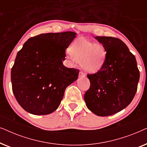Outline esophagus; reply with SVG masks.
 I'll return each instance as SVG.
<instances>
[{
	"mask_svg": "<svg viewBox=\"0 0 147 147\" xmlns=\"http://www.w3.org/2000/svg\"><path fill=\"white\" fill-rule=\"evenodd\" d=\"M79 76L80 77H85V74H84L83 71H80Z\"/></svg>",
	"mask_w": 147,
	"mask_h": 147,
	"instance_id": "obj_1",
	"label": "esophagus"
}]
</instances>
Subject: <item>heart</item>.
<instances>
[{
    "mask_svg": "<svg viewBox=\"0 0 147 147\" xmlns=\"http://www.w3.org/2000/svg\"><path fill=\"white\" fill-rule=\"evenodd\" d=\"M71 57L78 63L86 71H98L101 69L105 61L106 52L101 44L80 37L75 40L69 47Z\"/></svg>",
    "mask_w": 147,
    "mask_h": 147,
    "instance_id": "heart-1",
    "label": "heart"
}]
</instances>
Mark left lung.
<instances>
[{"label":"left lung","mask_w":147,"mask_h":147,"mask_svg":"<svg viewBox=\"0 0 147 147\" xmlns=\"http://www.w3.org/2000/svg\"><path fill=\"white\" fill-rule=\"evenodd\" d=\"M103 45L105 61L97 73L87 76L89 90L84 94L88 109L100 116L117 113L129 105L140 78L135 56L121 40L112 37H94Z\"/></svg>","instance_id":"left-lung-1"}]
</instances>
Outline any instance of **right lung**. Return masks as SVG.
I'll list each match as a JSON object with an SVG mask.
<instances>
[{
	"instance_id": "add662e5",
	"label": "right lung",
	"mask_w": 147,
	"mask_h": 147,
	"mask_svg": "<svg viewBox=\"0 0 147 147\" xmlns=\"http://www.w3.org/2000/svg\"><path fill=\"white\" fill-rule=\"evenodd\" d=\"M76 37L71 31L40 34L18 52L11 69L12 88L25 111L47 115L59 107L66 88L79 74V69L63 64L65 49Z\"/></svg>"
}]
</instances>
